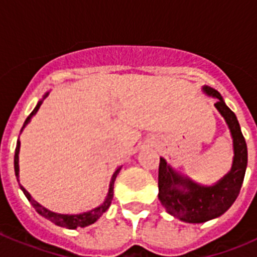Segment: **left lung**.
Masks as SVG:
<instances>
[{
  "mask_svg": "<svg viewBox=\"0 0 257 257\" xmlns=\"http://www.w3.org/2000/svg\"><path fill=\"white\" fill-rule=\"evenodd\" d=\"M202 91L215 97V108L225 119L233 139V163L228 174L212 185H203L183 175L161 157L158 171V199L165 210L176 219L190 224H201L216 219L229 210L239 194L247 169V145L235 114L219 91L203 86Z\"/></svg>",
  "mask_w": 257,
  "mask_h": 257,
  "instance_id": "8db88e82",
  "label": "left lung"
}]
</instances>
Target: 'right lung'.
Returning a JSON list of instances; mask_svg holds the SVG:
<instances>
[{"instance_id": "obj_1", "label": "right lung", "mask_w": 257, "mask_h": 257, "mask_svg": "<svg viewBox=\"0 0 257 257\" xmlns=\"http://www.w3.org/2000/svg\"><path fill=\"white\" fill-rule=\"evenodd\" d=\"M49 94H50V91H47L46 94L44 95V97H42V99L38 101L37 105H36V108L33 109V112L28 115V118H27L26 122H24V124H23L22 130H20V134H22L23 130L26 128L27 124L31 122L32 117H33V115L38 112V109H40L41 104H42V101H44L45 99L49 96ZM19 152H20V142L18 140L17 148H15V156H14V169H15V176H17L18 181H19ZM121 169H122V166H118L117 169H115V171L113 172L112 179H110V183H109L108 193H106V196H105V198H104L103 203L97 206V207L92 208V210L86 211V212H79V213L54 212V211L49 210V208L44 207V206L41 205V203H38V202L36 201V199L31 196V194H29L28 190L23 187L22 184L19 183V185H20V189H22L23 193H24V196L27 197V199L31 202V205L35 207V210L37 211V212L40 213L42 217L50 220V221L54 222V224H56V225L63 226V228H67V229L85 228V226H88V225H91V224H94V222L96 221V220L99 219V217H100L101 215H103V213L109 208V206H110V203H112V199H113V189H114L115 178H117V175L119 174Z\"/></svg>"}]
</instances>
